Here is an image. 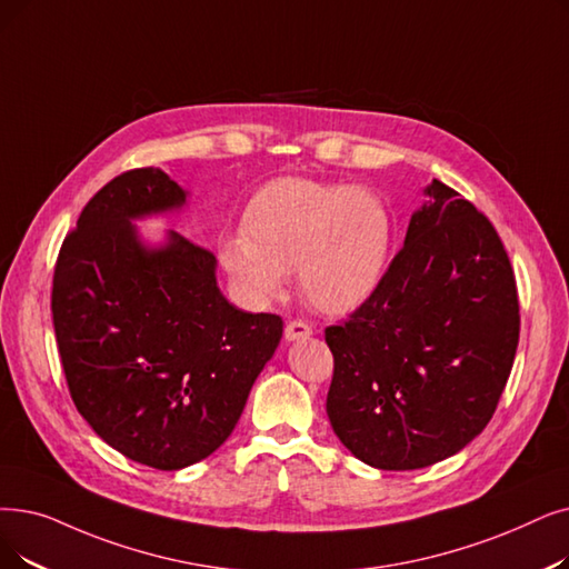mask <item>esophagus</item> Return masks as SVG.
Masks as SVG:
<instances>
[{"instance_id": "34e87169", "label": "esophagus", "mask_w": 569, "mask_h": 569, "mask_svg": "<svg viewBox=\"0 0 569 569\" xmlns=\"http://www.w3.org/2000/svg\"><path fill=\"white\" fill-rule=\"evenodd\" d=\"M311 335V326L305 323V320H290L286 326V341H300Z\"/></svg>"}]
</instances>
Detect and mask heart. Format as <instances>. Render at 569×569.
<instances>
[{
  "instance_id": "b5f03b06",
  "label": "heart",
  "mask_w": 569,
  "mask_h": 569,
  "mask_svg": "<svg viewBox=\"0 0 569 569\" xmlns=\"http://www.w3.org/2000/svg\"><path fill=\"white\" fill-rule=\"evenodd\" d=\"M392 223L375 192L309 179L262 186L241 216V237L220 243V264L253 300H274L298 271L309 307L349 313L383 277Z\"/></svg>"
}]
</instances>
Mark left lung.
Listing matches in <instances>:
<instances>
[{
  "mask_svg": "<svg viewBox=\"0 0 569 569\" xmlns=\"http://www.w3.org/2000/svg\"><path fill=\"white\" fill-rule=\"evenodd\" d=\"M426 194L377 290L326 328L332 430L358 460L395 472L449 458L488 426L521 328L490 220L437 179Z\"/></svg>",
  "mask_w": 569,
  "mask_h": 569,
  "instance_id": "1",
  "label": "left lung"
}]
</instances>
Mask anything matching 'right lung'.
Segmentation results:
<instances>
[{
    "instance_id": "obj_1",
    "label": "right lung",
    "mask_w": 569,
    "mask_h": 569,
    "mask_svg": "<svg viewBox=\"0 0 569 569\" xmlns=\"http://www.w3.org/2000/svg\"><path fill=\"white\" fill-rule=\"evenodd\" d=\"M186 197L153 167L109 181L64 237L51 292L79 413L109 447L167 472L232 435L283 335L281 316L223 298L211 251L174 230L153 249L139 239L134 218L177 211Z\"/></svg>"
}]
</instances>
